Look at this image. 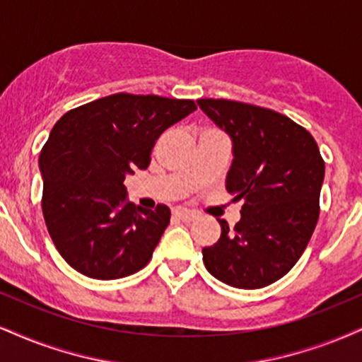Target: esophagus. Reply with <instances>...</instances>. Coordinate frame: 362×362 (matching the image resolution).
<instances>
[{
  "label": "esophagus",
  "mask_w": 362,
  "mask_h": 362,
  "mask_svg": "<svg viewBox=\"0 0 362 362\" xmlns=\"http://www.w3.org/2000/svg\"><path fill=\"white\" fill-rule=\"evenodd\" d=\"M174 218H177V220H182V221H191L194 220L196 216H198V213L196 211H191V209H185V208H176L173 211Z\"/></svg>",
  "instance_id": "obj_1"
}]
</instances>
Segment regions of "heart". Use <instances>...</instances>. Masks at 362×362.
I'll list each match as a JSON object with an SVG mask.
<instances>
[{"label":"heart","mask_w":362,"mask_h":362,"mask_svg":"<svg viewBox=\"0 0 362 362\" xmlns=\"http://www.w3.org/2000/svg\"><path fill=\"white\" fill-rule=\"evenodd\" d=\"M209 131H213V129H206V131H203V132H209Z\"/></svg>","instance_id":"1"}]
</instances>
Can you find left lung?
Segmentation results:
<instances>
[{
  "mask_svg": "<svg viewBox=\"0 0 362 362\" xmlns=\"http://www.w3.org/2000/svg\"><path fill=\"white\" fill-rule=\"evenodd\" d=\"M198 105L233 141L226 189L242 199L235 228L203 248L213 276L236 288H262L296 265L319 220L325 164L312 134L265 107L226 99Z\"/></svg>",
  "mask_w": 362,
  "mask_h": 362,
  "instance_id": "left-lung-1",
  "label": "left lung"
}]
</instances>
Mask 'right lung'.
I'll use <instances>...</instances> for the list:
<instances>
[{
    "mask_svg": "<svg viewBox=\"0 0 362 362\" xmlns=\"http://www.w3.org/2000/svg\"><path fill=\"white\" fill-rule=\"evenodd\" d=\"M193 110L188 99L120 92L69 110L53 126L40 153L42 209L72 269L115 280L149 263L171 211L134 206L124 180L147 169L158 137Z\"/></svg>",
    "mask_w": 362,
    "mask_h": 362,
    "instance_id": "right-lung-1",
    "label": "right lung"
}]
</instances>
